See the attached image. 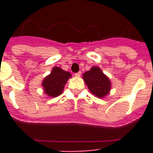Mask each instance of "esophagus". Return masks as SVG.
Here are the masks:
<instances>
[{
	"label": "esophagus",
	"mask_w": 153,
	"mask_h": 153,
	"mask_svg": "<svg viewBox=\"0 0 153 153\" xmlns=\"http://www.w3.org/2000/svg\"><path fill=\"white\" fill-rule=\"evenodd\" d=\"M75 76H78V77H79V76H81L80 71H79V72H78V73H76V74H75Z\"/></svg>",
	"instance_id": "obj_1"
}]
</instances>
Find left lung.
I'll use <instances>...</instances> for the list:
<instances>
[{
  "label": "left lung",
  "mask_w": 153,
  "mask_h": 153,
  "mask_svg": "<svg viewBox=\"0 0 153 153\" xmlns=\"http://www.w3.org/2000/svg\"><path fill=\"white\" fill-rule=\"evenodd\" d=\"M83 79L90 91L98 98H103L109 94L111 82L100 67H92L83 74Z\"/></svg>",
  "instance_id": "8db88e82"
}]
</instances>
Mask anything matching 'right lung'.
I'll list each match as a JSON object with an SVG mask.
<instances>
[{"label":"right lung","mask_w":153,"mask_h":153,"mask_svg":"<svg viewBox=\"0 0 153 153\" xmlns=\"http://www.w3.org/2000/svg\"><path fill=\"white\" fill-rule=\"evenodd\" d=\"M71 74L64 71L61 68L55 67L53 68L51 74L47 76L42 82L44 93L51 97L60 96L63 91L64 86Z\"/></svg>","instance_id":"1"}]
</instances>
